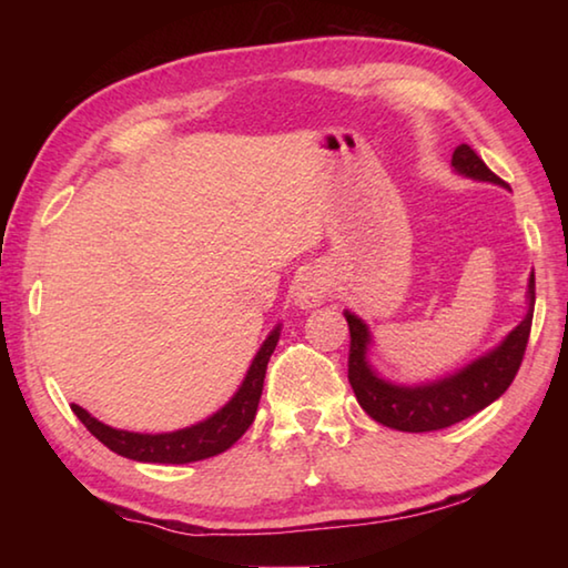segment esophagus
<instances>
[{
    "label": "esophagus",
    "instance_id": "34e87169",
    "mask_svg": "<svg viewBox=\"0 0 568 568\" xmlns=\"http://www.w3.org/2000/svg\"><path fill=\"white\" fill-rule=\"evenodd\" d=\"M325 295H328V281L321 273H305L301 275V281H297L295 287V301L301 303L303 307H313V305H321L325 301Z\"/></svg>",
    "mask_w": 568,
    "mask_h": 568
}]
</instances>
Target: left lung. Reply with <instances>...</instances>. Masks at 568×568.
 I'll list each match as a JSON object with an SVG mask.
<instances>
[{
  "label": "left lung",
  "instance_id": "left-lung-1",
  "mask_svg": "<svg viewBox=\"0 0 568 568\" xmlns=\"http://www.w3.org/2000/svg\"><path fill=\"white\" fill-rule=\"evenodd\" d=\"M460 175L486 180L504 185V180L496 172L488 170L484 160L476 155L470 145H458L450 160ZM534 303H536V281L534 273L528 277V313L516 328L506 335V341L498 345L484 358H478L456 376L444 378L428 386L403 388L393 383L381 381L371 365L365 363V348H368L371 335L365 323L355 318L353 313H345L351 331V351H348V381L353 386L355 398L361 408L368 413L373 420L383 426L408 430V434H423V430H440L454 426V423L466 420L474 413L484 410L486 406L504 396L506 388L511 386L518 368H521L528 335H531L534 321Z\"/></svg>",
  "mask_w": 568,
  "mask_h": 568
}]
</instances>
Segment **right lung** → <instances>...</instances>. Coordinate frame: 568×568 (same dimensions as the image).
<instances>
[{"label":"right lung","instance_id":"add662e5","mask_svg":"<svg viewBox=\"0 0 568 568\" xmlns=\"http://www.w3.org/2000/svg\"><path fill=\"white\" fill-rule=\"evenodd\" d=\"M277 338H281V328H275L267 335V341L263 343V348L257 351L243 386H240L233 400H230L225 408H220L215 416L197 423V426L158 436L130 434V430L104 426L102 420L90 416V413L80 406H72V410L94 438L102 440L104 446L124 458L142 460V464H192V460L217 456L233 446L250 428V423L255 420L257 403H261L263 396L267 361H271Z\"/></svg>","mask_w":568,"mask_h":568}]
</instances>
